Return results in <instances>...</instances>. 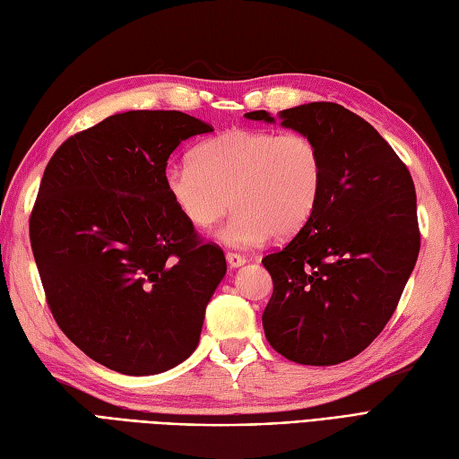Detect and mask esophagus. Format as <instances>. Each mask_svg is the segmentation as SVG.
I'll list each match as a JSON object with an SVG mask.
<instances>
[{
    "label": "esophagus",
    "mask_w": 459,
    "mask_h": 459,
    "mask_svg": "<svg viewBox=\"0 0 459 459\" xmlns=\"http://www.w3.org/2000/svg\"><path fill=\"white\" fill-rule=\"evenodd\" d=\"M226 260H228V264H230L231 268H238V266H241V264L247 263V258H245L243 255L233 253V251H228V253H226Z\"/></svg>",
    "instance_id": "obj_1"
}]
</instances>
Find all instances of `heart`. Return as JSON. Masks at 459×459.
Masks as SVG:
<instances>
[{"label": "heart", "instance_id": "obj_1", "mask_svg": "<svg viewBox=\"0 0 459 459\" xmlns=\"http://www.w3.org/2000/svg\"><path fill=\"white\" fill-rule=\"evenodd\" d=\"M166 189L185 220L204 230L235 208L220 239L233 247L299 231L325 189V158L303 133L230 129L201 143L191 164L166 171Z\"/></svg>", "mask_w": 459, "mask_h": 459}]
</instances>
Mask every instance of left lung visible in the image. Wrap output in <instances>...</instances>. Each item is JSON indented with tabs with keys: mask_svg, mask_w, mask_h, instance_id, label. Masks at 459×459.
<instances>
[{
	"mask_svg": "<svg viewBox=\"0 0 459 459\" xmlns=\"http://www.w3.org/2000/svg\"><path fill=\"white\" fill-rule=\"evenodd\" d=\"M245 117L274 121L264 109ZM280 117L318 144L325 189L311 220L263 258L274 283L263 326L290 361L338 365L388 325L417 263L415 185L378 131L340 104H303Z\"/></svg>",
	"mask_w": 459,
	"mask_h": 459,
	"instance_id": "left-lung-1",
	"label": "left lung"
}]
</instances>
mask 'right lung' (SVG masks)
Here are the masks:
<instances>
[{
  "label": "right lung",
  "mask_w": 459,
  "mask_h": 459,
  "mask_svg": "<svg viewBox=\"0 0 459 459\" xmlns=\"http://www.w3.org/2000/svg\"><path fill=\"white\" fill-rule=\"evenodd\" d=\"M214 131L183 111L137 109L73 134L44 169L29 231L61 332L96 363L158 375L199 343L226 274L166 189L168 158Z\"/></svg>",
  "instance_id": "obj_1"
}]
</instances>
